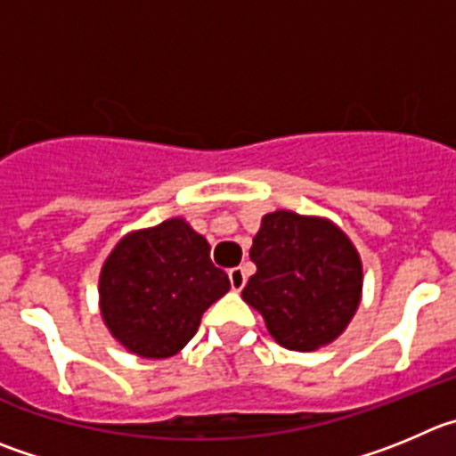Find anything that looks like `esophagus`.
<instances>
[{
    "mask_svg": "<svg viewBox=\"0 0 456 456\" xmlns=\"http://www.w3.org/2000/svg\"><path fill=\"white\" fill-rule=\"evenodd\" d=\"M229 283H232L233 290H242L245 283H248V272H245V267H232L229 270Z\"/></svg>",
    "mask_w": 456,
    "mask_h": 456,
    "instance_id": "obj_1",
    "label": "esophagus"
}]
</instances>
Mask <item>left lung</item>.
Segmentation results:
<instances>
[{"instance_id": "1", "label": "left lung", "mask_w": 456, "mask_h": 456, "mask_svg": "<svg viewBox=\"0 0 456 456\" xmlns=\"http://www.w3.org/2000/svg\"><path fill=\"white\" fill-rule=\"evenodd\" d=\"M249 258L256 274L242 299L263 314L281 346L314 351L333 342L355 314L362 263L346 233L329 220L267 214Z\"/></svg>"}]
</instances>
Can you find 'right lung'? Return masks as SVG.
<instances>
[{"label":"right lung","mask_w":456,"mask_h":456,"mask_svg":"<svg viewBox=\"0 0 456 456\" xmlns=\"http://www.w3.org/2000/svg\"><path fill=\"white\" fill-rule=\"evenodd\" d=\"M208 242L182 218L134 232L101 272V313L110 333L142 357H170L198 333L208 305L229 290Z\"/></svg>","instance_id":"obj_1"}]
</instances>
